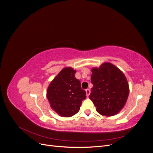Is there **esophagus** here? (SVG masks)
Instances as JSON below:
<instances>
[{
	"instance_id": "34e87169",
	"label": "esophagus",
	"mask_w": 153,
	"mask_h": 153,
	"mask_svg": "<svg viewBox=\"0 0 153 153\" xmlns=\"http://www.w3.org/2000/svg\"><path fill=\"white\" fill-rule=\"evenodd\" d=\"M85 91H86V96H89V94H90V90L89 89H86Z\"/></svg>"
}]
</instances>
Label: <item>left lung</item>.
I'll use <instances>...</instances> for the list:
<instances>
[{
	"label": "left lung",
	"mask_w": 153,
	"mask_h": 153,
	"mask_svg": "<svg viewBox=\"0 0 153 153\" xmlns=\"http://www.w3.org/2000/svg\"><path fill=\"white\" fill-rule=\"evenodd\" d=\"M93 87L89 96L96 111L105 116L118 114L124 106L129 95V85L124 73L114 64L105 62L92 69Z\"/></svg>",
	"instance_id": "8db88e82"
}]
</instances>
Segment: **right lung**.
I'll use <instances>...</instances> for the list:
<instances>
[{"label": "right lung", "instance_id": "add662e5", "mask_svg": "<svg viewBox=\"0 0 153 153\" xmlns=\"http://www.w3.org/2000/svg\"><path fill=\"white\" fill-rule=\"evenodd\" d=\"M75 73L72 68L62 69L48 87L47 97L51 108L61 117H71L78 113L86 98V92L81 88Z\"/></svg>", "mask_w": 153, "mask_h": 153}]
</instances>
